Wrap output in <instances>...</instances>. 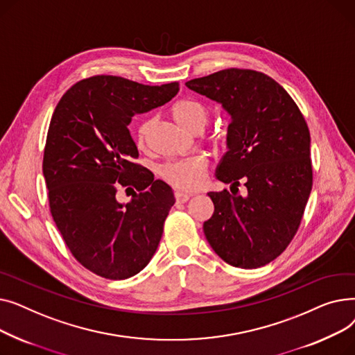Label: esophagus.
<instances>
[{
  "label": "esophagus",
  "mask_w": 355,
  "mask_h": 355,
  "mask_svg": "<svg viewBox=\"0 0 355 355\" xmlns=\"http://www.w3.org/2000/svg\"><path fill=\"white\" fill-rule=\"evenodd\" d=\"M174 196H175L177 202H187V201L190 200V197H191V194L182 193V191H175V193H174Z\"/></svg>",
  "instance_id": "esophagus-1"
}]
</instances>
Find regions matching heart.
Instances as JSON below:
<instances>
[{
	"label": "heart",
	"instance_id": "b5f03b06",
	"mask_svg": "<svg viewBox=\"0 0 355 355\" xmlns=\"http://www.w3.org/2000/svg\"><path fill=\"white\" fill-rule=\"evenodd\" d=\"M173 119L187 129L189 132L200 134L206 129L211 121L210 110L201 102L194 99H178L170 107ZM153 128V119H144L139 122L135 130V142L139 149H145L148 145V137ZM209 142L214 148L225 145V139L218 135H210ZM161 177L171 184L174 189L182 191H191L198 189L207 173V161L202 157H191L185 159L166 162L161 166Z\"/></svg>",
	"mask_w": 355,
	"mask_h": 355
}]
</instances>
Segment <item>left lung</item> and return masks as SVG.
<instances>
[{"label":"left lung","mask_w":355,"mask_h":355,"mask_svg":"<svg viewBox=\"0 0 355 355\" xmlns=\"http://www.w3.org/2000/svg\"><path fill=\"white\" fill-rule=\"evenodd\" d=\"M229 114V151L216 178L240 180L246 197L209 193L214 214L204 223L213 250L226 263L256 269L281 254L301 226L312 190L309 129L289 93L268 74L225 69L185 83Z\"/></svg>","instance_id":"left-lung-1"}]
</instances>
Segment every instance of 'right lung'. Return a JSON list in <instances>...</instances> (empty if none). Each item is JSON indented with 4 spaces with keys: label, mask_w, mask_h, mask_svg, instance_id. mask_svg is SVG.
I'll return each mask as SVG.
<instances>
[{
    "label": "right lung",
    "mask_w": 355,
    "mask_h": 355,
    "mask_svg": "<svg viewBox=\"0 0 355 355\" xmlns=\"http://www.w3.org/2000/svg\"><path fill=\"white\" fill-rule=\"evenodd\" d=\"M178 86L98 74L74 83L53 112L43 157L50 213L73 257L98 276L137 275L159 245L175 198L137 162L128 125L171 101ZM121 184L136 189L126 207L116 200Z\"/></svg>",
    "instance_id": "right-lung-1"
}]
</instances>
